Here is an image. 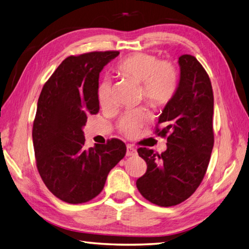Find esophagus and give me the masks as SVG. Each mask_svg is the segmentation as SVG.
<instances>
[{"label": "esophagus", "mask_w": 249, "mask_h": 249, "mask_svg": "<svg viewBox=\"0 0 249 249\" xmlns=\"http://www.w3.org/2000/svg\"><path fill=\"white\" fill-rule=\"evenodd\" d=\"M136 155H138V151H136V149L134 148L133 146H131V145L126 146V156L133 157V156H136Z\"/></svg>", "instance_id": "esophagus-1"}]
</instances>
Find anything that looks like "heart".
<instances>
[{"label":"heart","instance_id":"1","mask_svg":"<svg viewBox=\"0 0 249 249\" xmlns=\"http://www.w3.org/2000/svg\"><path fill=\"white\" fill-rule=\"evenodd\" d=\"M116 71L125 78L140 83V93L146 102L154 106H164L173 99L178 88L179 72L170 61H159L156 55L138 53L120 60ZM98 101L101 107L111 104V83L104 78L98 86ZM148 120L144 108L130 109L121 116L119 130L126 136H135Z\"/></svg>","mask_w":249,"mask_h":249}]
</instances>
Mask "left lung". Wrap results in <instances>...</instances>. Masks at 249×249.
<instances>
[{
	"label": "left lung",
	"instance_id": "1",
	"mask_svg": "<svg viewBox=\"0 0 249 249\" xmlns=\"http://www.w3.org/2000/svg\"><path fill=\"white\" fill-rule=\"evenodd\" d=\"M178 64V88L155 130L157 135L166 138L167 148L161 155L146 147L138 149L147 171L136 180V187L146 200L164 207L179 204L196 190L214 146L211 79L194 55H180Z\"/></svg>",
	"mask_w": 249,
	"mask_h": 249
}]
</instances>
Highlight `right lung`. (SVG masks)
Returning <instances> with one entry per match:
<instances>
[{"label": "right lung", "mask_w": 249, "mask_h": 249, "mask_svg": "<svg viewBox=\"0 0 249 249\" xmlns=\"http://www.w3.org/2000/svg\"><path fill=\"white\" fill-rule=\"evenodd\" d=\"M119 52H93L62 61L39 94L32 138L38 173L49 191L71 204L103 190L109 171L124 158L123 141L85 147L88 115L99 113L101 71Z\"/></svg>", "instance_id": "obj_1"}]
</instances>
